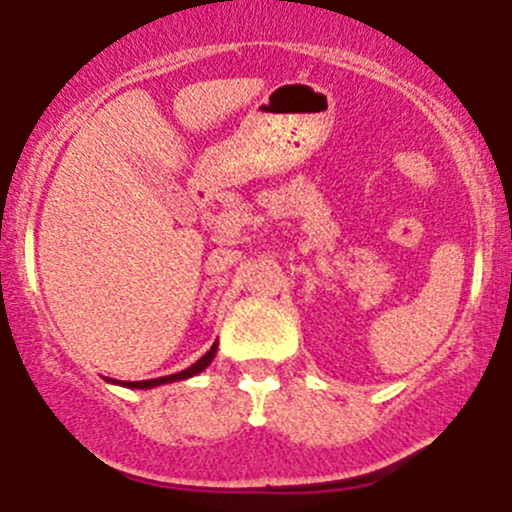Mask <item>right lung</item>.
I'll return each mask as SVG.
<instances>
[{"instance_id": "right-lung-1", "label": "right lung", "mask_w": 512, "mask_h": 512, "mask_svg": "<svg viewBox=\"0 0 512 512\" xmlns=\"http://www.w3.org/2000/svg\"><path fill=\"white\" fill-rule=\"evenodd\" d=\"M217 356V343H214L212 348H209L207 353H204L202 358H199L197 364H191L189 369L179 371V374H171V376H161V379H148V381H116L111 379V384H121V386H128V389H154V386H161V384H171V381H184V379H191V376L202 374L204 369H207L209 364H212V358Z\"/></svg>"}]
</instances>
